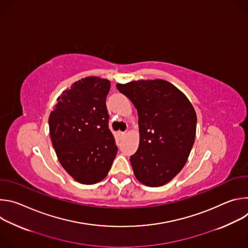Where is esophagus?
I'll use <instances>...</instances> for the list:
<instances>
[{
  "instance_id": "obj_1",
  "label": "esophagus",
  "mask_w": 248,
  "mask_h": 248,
  "mask_svg": "<svg viewBox=\"0 0 248 248\" xmlns=\"http://www.w3.org/2000/svg\"><path fill=\"white\" fill-rule=\"evenodd\" d=\"M118 136L122 139V138H124V136H125V132H123V131H119L118 132Z\"/></svg>"
}]
</instances>
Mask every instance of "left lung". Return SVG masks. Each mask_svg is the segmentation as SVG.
Here are the masks:
<instances>
[{
    "label": "left lung",
    "instance_id": "8db88e82",
    "mask_svg": "<svg viewBox=\"0 0 248 248\" xmlns=\"http://www.w3.org/2000/svg\"><path fill=\"white\" fill-rule=\"evenodd\" d=\"M117 88L138 114L139 145L130 157L138 182L150 187L170 183L193 146L197 117L188 98L164 79L133 80Z\"/></svg>",
    "mask_w": 248,
    "mask_h": 248
}]
</instances>
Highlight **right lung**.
<instances>
[{"instance_id": "right-lung-1", "label": "right lung", "mask_w": 248, "mask_h": 248, "mask_svg": "<svg viewBox=\"0 0 248 248\" xmlns=\"http://www.w3.org/2000/svg\"><path fill=\"white\" fill-rule=\"evenodd\" d=\"M110 88L106 78H81L62 91L49 116L57 157L65 171L82 185L104 180L118 152L106 107Z\"/></svg>"}]
</instances>
